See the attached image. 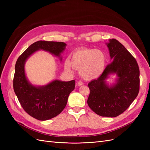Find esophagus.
Segmentation results:
<instances>
[{
    "instance_id": "1",
    "label": "esophagus",
    "mask_w": 150,
    "mask_h": 150,
    "mask_svg": "<svg viewBox=\"0 0 150 150\" xmlns=\"http://www.w3.org/2000/svg\"><path fill=\"white\" fill-rule=\"evenodd\" d=\"M76 84H77V86H82V85H83L84 84V83L82 82V81H78V82H77V83H76Z\"/></svg>"
}]
</instances>
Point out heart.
I'll return each instance as SVG.
<instances>
[{"instance_id": "1", "label": "heart", "mask_w": 150, "mask_h": 150, "mask_svg": "<svg viewBox=\"0 0 150 150\" xmlns=\"http://www.w3.org/2000/svg\"><path fill=\"white\" fill-rule=\"evenodd\" d=\"M107 56L102 50L91 48L76 49L64 62V69L71 71L72 67L79 69V74L84 80L91 81L100 77L107 64Z\"/></svg>"}]
</instances>
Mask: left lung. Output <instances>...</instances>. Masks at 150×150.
Wrapping results in <instances>:
<instances>
[{"instance_id": "obj_1", "label": "left lung", "mask_w": 150, "mask_h": 150, "mask_svg": "<svg viewBox=\"0 0 150 150\" xmlns=\"http://www.w3.org/2000/svg\"><path fill=\"white\" fill-rule=\"evenodd\" d=\"M112 62L103 74L88 84L89 108L97 115L114 117L129 108L139 89V69L134 57L115 39L106 43ZM117 76L115 83L109 85L106 79Z\"/></svg>"}]
</instances>
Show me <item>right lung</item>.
Instances as JSON below:
<instances>
[{
  "label": "right lung",
  "mask_w": 150,
  "mask_h": 150,
  "mask_svg": "<svg viewBox=\"0 0 150 150\" xmlns=\"http://www.w3.org/2000/svg\"><path fill=\"white\" fill-rule=\"evenodd\" d=\"M66 44L39 40L31 44L17 59L13 80L14 92L25 111L40 121L56 117L65 108L69 94L75 88V81L54 80L44 86H34L28 79L25 64L28 59L39 50L49 52L62 61L61 53Z\"/></svg>",
  "instance_id": "1"
}]
</instances>
